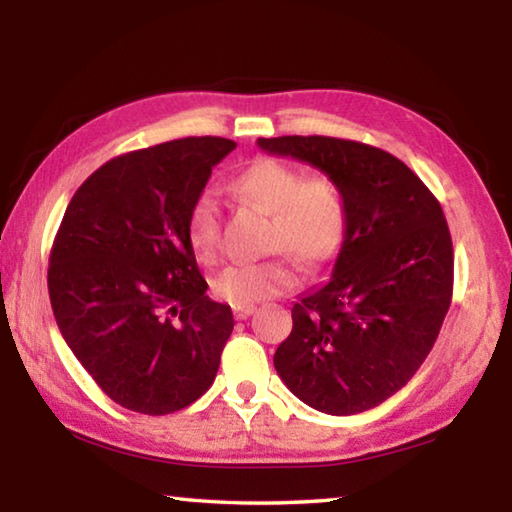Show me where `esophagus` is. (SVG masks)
I'll return each instance as SVG.
<instances>
[{
    "instance_id": "esophagus-1",
    "label": "esophagus",
    "mask_w": 512,
    "mask_h": 512,
    "mask_svg": "<svg viewBox=\"0 0 512 512\" xmlns=\"http://www.w3.org/2000/svg\"><path fill=\"white\" fill-rule=\"evenodd\" d=\"M255 307L253 305H235L232 307V314H235L237 320H246L250 314H253Z\"/></svg>"
}]
</instances>
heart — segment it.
I'll return each mask as SVG.
<instances>
[{
	"instance_id": "1",
	"label": "heart",
	"mask_w": 512,
	"mask_h": 512,
	"mask_svg": "<svg viewBox=\"0 0 512 512\" xmlns=\"http://www.w3.org/2000/svg\"><path fill=\"white\" fill-rule=\"evenodd\" d=\"M241 201L271 214L268 246L289 250L307 266H323L339 255L348 235V205L341 187L329 176L293 164L262 158L232 180ZM185 237L205 264L221 253V207L212 192H201L187 207ZM296 268L287 257L257 264H230L214 275L212 291L230 305H257L296 287Z\"/></svg>"
}]
</instances>
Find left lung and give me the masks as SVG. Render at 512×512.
I'll use <instances>...</instances> for the list:
<instances>
[{
  "label": "left lung",
  "instance_id": "obj_1",
  "mask_svg": "<svg viewBox=\"0 0 512 512\" xmlns=\"http://www.w3.org/2000/svg\"><path fill=\"white\" fill-rule=\"evenodd\" d=\"M341 187L348 235L332 280L291 309L275 370L311 409H375L418 372L452 305L454 248L443 207L395 155L323 135L259 137Z\"/></svg>",
  "mask_w": 512,
  "mask_h": 512
}]
</instances>
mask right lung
<instances>
[{
	"label": "right lung",
	"instance_id": "right-lung-1",
	"mask_svg": "<svg viewBox=\"0 0 512 512\" xmlns=\"http://www.w3.org/2000/svg\"><path fill=\"white\" fill-rule=\"evenodd\" d=\"M235 146L207 135L117 155L76 189L60 221L51 309L74 357L124 409H185L219 370L235 318L205 296L185 214Z\"/></svg>",
	"mask_w": 512,
	"mask_h": 512
}]
</instances>
